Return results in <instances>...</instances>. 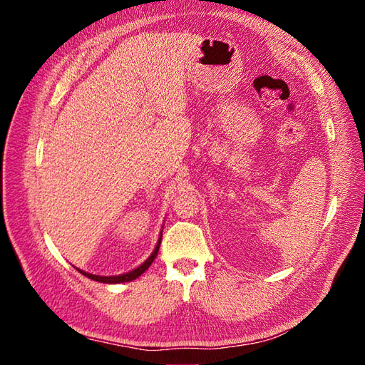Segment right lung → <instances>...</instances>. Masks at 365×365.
Instances as JSON below:
<instances>
[{
    "label": "right lung",
    "instance_id": "1",
    "mask_svg": "<svg viewBox=\"0 0 365 365\" xmlns=\"http://www.w3.org/2000/svg\"><path fill=\"white\" fill-rule=\"evenodd\" d=\"M161 237H163V230H161V233H160V237H158V242H157V245H155V248H153V251H152V254L150 256L143 262L140 267H137L135 269H132V271H129V272H125V274H118V275H96V274H90V272H85L83 269H79V268H76L77 271H79L82 275H85V277H88V279H91V280H94V282H98V283H108V284H117V283H125V282H132V280H135L137 277H140V275L145 272L150 264H152V262L155 260V257H157V254H158V250H160V244H161Z\"/></svg>",
    "mask_w": 365,
    "mask_h": 365
}]
</instances>
